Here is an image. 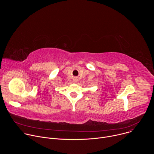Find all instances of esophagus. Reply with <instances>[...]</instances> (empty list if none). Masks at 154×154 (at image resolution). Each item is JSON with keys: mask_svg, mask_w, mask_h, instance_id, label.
<instances>
[{"mask_svg": "<svg viewBox=\"0 0 154 154\" xmlns=\"http://www.w3.org/2000/svg\"><path fill=\"white\" fill-rule=\"evenodd\" d=\"M77 81H78V80H77V79H75V82H77Z\"/></svg>", "mask_w": 154, "mask_h": 154, "instance_id": "esophagus-1", "label": "esophagus"}]
</instances>
